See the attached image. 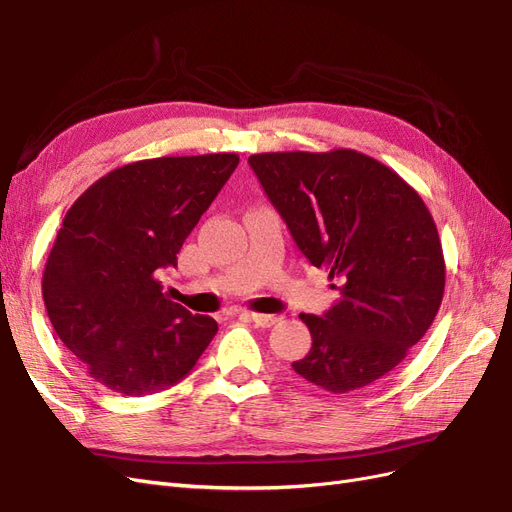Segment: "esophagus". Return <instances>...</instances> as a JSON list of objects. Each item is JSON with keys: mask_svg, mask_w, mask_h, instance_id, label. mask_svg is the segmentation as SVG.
<instances>
[{"mask_svg": "<svg viewBox=\"0 0 512 512\" xmlns=\"http://www.w3.org/2000/svg\"><path fill=\"white\" fill-rule=\"evenodd\" d=\"M248 317L260 328H271L279 322L277 315H269V313H248Z\"/></svg>", "mask_w": 512, "mask_h": 512, "instance_id": "34e87169", "label": "esophagus"}]
</instances>
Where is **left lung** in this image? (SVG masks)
Listing matches in <instances>:
<instances>
[{
    "mask_svg": "<svg viewBox=\"0 0 512 512\" xmlns=\"http://www.w3.org/2000/svg\"><path fill=\"white\" fill-rule=\"evenodd\" d=\"M250 165L298 250L341 284L324 317L301 313L313 343L292 368L332 394L381 379L443 303V245L424 199L394 169L347 148L262 152Z\"/></svg>",
    "mask_w": 512,
    "mask_h": 512,
    "instance_id": "8db88e82",
    "label": "left lung"
}]
</instances>
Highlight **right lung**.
Segmentation results:
<instances>
[{
    "mask_svg": "<svg viewBox=\"0 0 512 512\" xmlns=\"http://www.w3.org/2000/svg\"><path fill=\"white\" fill-rule=\"evenodd\" d=\"M237 165L235 152L148 158L103 175L69 207L44 267V305L108 390H165L214 339L216 320L169 301L158 277Z\"/></svg>",
    "mask_w": 512,
    "mask_h": 512,
    "instance_id": "right-lung-1",
    "label": "right lung"
}]
</instances>
